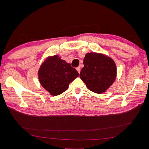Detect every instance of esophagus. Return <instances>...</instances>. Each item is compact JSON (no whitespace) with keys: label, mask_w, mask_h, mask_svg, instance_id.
<instances>
[{"label":"esophagus","mask_w":149,"mask_h":149,"mask_svg":"<svg viewBox=\"0 0 149 149\" xmlns=\"http://www.w3.org/2000/svg\"><path fill=\"white\" fill-rule=\"evenodd\" d=\"M76 70H77V71H78V73H80V71H81V68H80V67L76 68Z\"/></svg>","instance_id":"obj_1"}]
</instances>
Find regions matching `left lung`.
I'll use <instances>...</instances> for the list:
<instances>
[{"label":"left lung","instance_id":"obj_1","mask_svg":"<svg viewBox=\"0 0 149 149\" xmlns=\"http://www.w3.org/2000/svg\"><path fill=\"white\" fill-rule=\"evenodd\" d=\"M83 64L80 78L90 91L104 93L115 81L117 68L111 57L101 53H88L84 58Z\"/></svg>","mask_w":149,"mask_h":149}]
</instances>
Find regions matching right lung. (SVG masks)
<instances>
[{
	"label": "right lung",
	"mask_w": 149,
	"mask_h": 149,
	"mask_svg": "<svg viewBox=\"0 0 149 149\" xmlns=\"http://www.w3.org/2000/svg\"><path fill=\"white\" fill-rule=\"evenodd\" d=\"M39 81L53 96L60 95L69 87L71 82L79 76L78 72L58 55L48 56L38 72Z\"/></svg>",
	"instance_id": "obj_1"
}]
</instances>
